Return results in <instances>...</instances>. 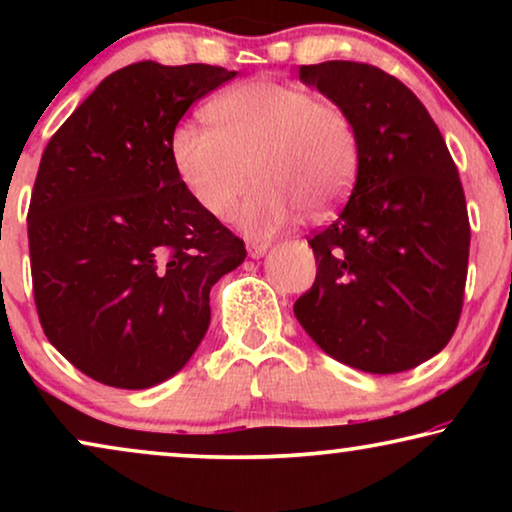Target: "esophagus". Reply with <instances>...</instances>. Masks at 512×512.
<instances>
[{
  "mask_svg": "<svg viewBox=\"0 0 512 512\" xmlns=\"http://www.w3.org/2000/svg\"><path fill=\"white\" fill-rule=\"evenodd\" d=\"M268 249H270L268 242H249L247 244V251H249L251 258H261Z\"/></svg>",
  "mask_w": 512,
  "mask_h": 512,
  "instance_id": "esophagus-1",
  "label": "esophagus"
}]
</instances>
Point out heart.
Wrapping results in <instances>:
<instances>
[{
  "instance_id": "heart-1",
  "label": "heart",
  "mask_w": 512,
  "mask_h": 512,
  "mask_svg": "<svg viewBox=\"0 0 512 512\" xmlns=\"http://www.w3.org/2000/svg\"><path fill=\"white\" fill-rule=\"evenodd\" d=\"M212 125L181 123L172 160L193 200L214 219L233 216L251 235L284 228L296 212L324 219L352 193L359 177V128L345 104L298 83L251 79L209 107Z\"/></svg>"
}]
</instances>
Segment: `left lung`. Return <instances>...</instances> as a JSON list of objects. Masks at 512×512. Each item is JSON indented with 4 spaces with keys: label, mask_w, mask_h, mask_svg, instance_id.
Returning <instances> with one entry per match:
<instances>
[{
    "label": "left lung",
    "mask_w": 512,
    "mask_h": 512,
    "mask_svg": "<svg viewBox=\"0 0 512 512\" xmlns=\"http://www.w3.org/2000/svg\"><path fill=\"white\" fill-rule=\"evenodd\" d=\"M300 81L349 109L361 165L338 219L307 240L317 277L293 312L335 361L403 373L450 342L464 307L471 223L457 165L396 76L328 60L300 67Z\"/></svg>",
    "instance_id": "8db88e82"
}]
</instances>
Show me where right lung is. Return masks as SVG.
Instances as JSON below:
<instances>
[{
  "instance_id": "obj_1",
  "label": "right lung",
  "mask_w": 512,
  "mask_h": 512,
  "mask_svg": "<svg viewBox=\"0 0 512 512\" xmlns=\"http://www.w3.org/2000/svg\"><path fill=\"white\" fill-rule=\"evenodd\" d=\"M237 72L144 60L109 74L46 144L27 212L34 305L83 375L146 389L209 328V289L247 249L209 216L170 142L193 102Z\"/></svg>"
}]
</instances>
